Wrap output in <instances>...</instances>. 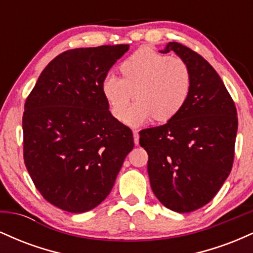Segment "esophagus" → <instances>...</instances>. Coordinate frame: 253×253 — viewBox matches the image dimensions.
<instances>
[{
	"mask_svg": "<svg viewBox=\"0 0 253 253\" xmlns=\"http://www.w3.org/2000/svg\"><path fill=\"white\" fill-rule=\"evenodd\" d=\"M133 136H134V144L138 145L139 144V132L136 129L133 130Z\"/></svg>",
	"mask_w": 253,
	"mask_h": 253,
	"instance_id": "obj_1",
	"label": "esophagus"
}]
</instances>
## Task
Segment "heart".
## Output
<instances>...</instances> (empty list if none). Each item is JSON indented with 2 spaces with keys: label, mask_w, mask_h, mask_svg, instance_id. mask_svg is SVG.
<instances>
[{
  "label": "heart",
  "mask_w": 253,
  "mask_h": 253,
  "mask_svg": "<svg viewBox=\"0 0 253 253\" xmlns=\"http://www.w3.org/2000/svg\"><path fill=\"white\" fill-rule=\"evenodd\" d=\"M123 77L108 74L102 82L103 96L114 118L133 127L153 118L167 123L178 114L189 98L193 77L189 65L151 48H140L120 66ZM137 102L124 115L132 94Z\"/></svg>",
  "instance_id": "obj_1"
}]
</instances>
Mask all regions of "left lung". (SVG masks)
Wrapping results in <instances>:
<instances>
[{"label":"left lung","mask_w":253,"mask_h":253,"mask_svg":"<svg viewBox=\"0 0 253 253\" xmlns=\"http://www.w3.org/2000/svg\"><path fill=\"white\" fill-rule=\"evenodd\" d=\"M173 51L189 65L193 84L183 109L165 125L139 132L149 155L151 188L162 205L189 213L216 195L232 170L237 109L217 72L205 58L178 42Z\"/></svg>","instance_id":"left-lung-1"}]
</instances>
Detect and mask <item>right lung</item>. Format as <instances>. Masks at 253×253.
I'll return each mask as SVG.
<instances>
[{"instance_id":"obj_1","label":"right lung","mask_w":253,"mask_h":253,"mask_svg":"<svg viewBox=\"0 0 253 253\" xmlns=\"http://www.w3.org/2000/svg\"><path fill=\"white\" fill-rule=\"evenodd\" d=\"M129 45L74 48L43 69L22 117L24 159L46 201L84 213L109 195L133 133L109 112L102 82Z\"/></svg>"}]
</instances>
